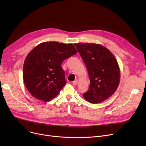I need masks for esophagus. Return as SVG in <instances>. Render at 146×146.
<instances>
[{
  "instance_id": "34e87169",
  "label": "esophagus",
  "mask_w": 146,
  "mask_h": 146,
  "mask_svg": "<svg viewBox=\"0 0 146 146\" xmlns=\"http://www.w3.org/2000/svg\"><path fill=\"white\" fill-rule=\"evenodd\" d=\"M78 83V79H76L73 82V85H76Z\"/></svg>"
}]
</instances>
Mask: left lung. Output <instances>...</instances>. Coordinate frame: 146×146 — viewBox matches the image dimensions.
<instances>
[{
    "label": "left lung",
    "mask_w": 146,
    "mask_h": 146,
    "mask_svg": "<svg viewBox=\"0 0 146 146\" xmlns=\"http://www.w3.org/2000/svg\"><path fill=\"white\" fill-rule=\"evenodd\" d=\"M88 72L90 86L83 96L92 104L104 101L115 92L120 81V69L113 54L94 43L74 44Z\"/></svg>",
    "instance_id": "8db88e82"
}]
</instances>
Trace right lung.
<instances>
[{
  "label": "right lung",
  "instance_id": "right-lung-1",
  "mask_svg": "<svg viewBox=\"0 0 146 146\" xmlns=\"http://www.w3.org/2000/svg\"><path fill=\"white\" fill-rule=\"evenodd\" d=\"M77 52L72 44L47 41L37 45L23 66L24 82L30 94L43 102L55 98L66 84L61 63Z\"/></svg>",
  "mask_w": 146,
  "mask_h": 146
}]
</instances>
